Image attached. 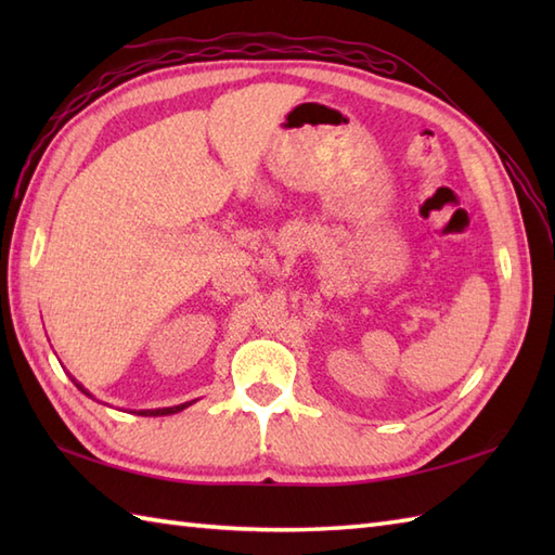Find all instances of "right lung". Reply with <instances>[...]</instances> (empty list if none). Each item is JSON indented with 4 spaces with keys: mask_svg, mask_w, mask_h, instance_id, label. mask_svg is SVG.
Instances as JSON below:
<instances>
[{
    "mask_svg": "<svg viewBox=\"0 0 555 555\" xmlns=\"http://www.w3.org/2000/svg\"><path fill=\"white\" fill-rule=\"evenodd\" d=\"M70 382H74L76 386H78V391H82V393H86L88 398H92V393L88 391V388L86 386H82V384H78L76 379H70ZM195 403V400H191V403H181V405H173V408H155V410H138L135 412V415H143V417H164V415H176V412H181V410H185L188 405H193Z\"/></svg>",
    "mask_w": 555,
    "mask_h": 555,
    "instance_id": "1",
    "label": "right lung"
}]
</instances>
